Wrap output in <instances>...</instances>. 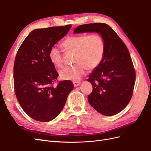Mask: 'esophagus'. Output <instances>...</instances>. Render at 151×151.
<instances>
[{
  "mask_svg": "<svg viewBox=\"0 0 151 151\" xmlns=\"http://www.w3.org/2000/svg\"><path fill=\"white\" fill-rule=\"evenodd\" d=\"M73 84H74V87H77V86H78L80 85L81 83H80V81H74V82H73Z\"/></svg>",
  "mask_w": 151,
  "mask_h": 151,
  "instance_id": "obj_1",
  "label": "esophagus"
}]
</instances>
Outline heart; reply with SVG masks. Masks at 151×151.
<instances>
[{"label": "heart", "mask_w": 151, "mask_h": 151, "mask_svg": "<svg viewBox=\"0 0 151 151\" xmlns=\"http://www.w3.org/2000/svg\"><path fill=\"white\" fill-rule=\"evenodd\" d=\"M65 52H74V65L68 66L60 72L61 78L77 81L83 76L87 68L93 70L101 62L105 50V43L102 36L96 33L89 35L68 36L62 43ZM50 61L58 68L63 67L61 50L57 47L50 48L48 53Z\"/></svg>", "instance_id": "obj_1"}]
</instances>
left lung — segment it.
<instances>
[{"mask_svg":"<svg viewBox=\"0 0 151 151\" xmlns=\"http://www.w3.org/2000/svg\"><path fill=\"white\" fill-rule=\"evenodd\" d=\"M86 32L99 33L105 43L102 61L88 79L93 86L89 103L103 115H115L127 106L133 95L136 75L129 51L106 24H83L74 30V33Z\"/></svg>","mask_w":151,"mask_h":151,"instance_id":"8db88e82","label":"left lung"}]
</instances>
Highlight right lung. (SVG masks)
I'll return each instance as SVG.
<instances>
[{
    "mask_svg": "<svg viewBox=\"0 0 151 151\" xmlns=\"http://www.w3.org/2000/svg\"><path fill=\"white\" fill-rule=\"evenodd\" d=\"M71 26L35 29L17 52L14 64L15 94L22 109L35 120L47 122L53 120L64 107L68 94L74 89L70 81H58V72L48 58L50 48Z\"/></svg>",
    "mask_w": 151,
    "mask_h": 151,
    "instance_id": "obj_1",
    "label": "right lung"
}]
</instances>
